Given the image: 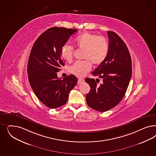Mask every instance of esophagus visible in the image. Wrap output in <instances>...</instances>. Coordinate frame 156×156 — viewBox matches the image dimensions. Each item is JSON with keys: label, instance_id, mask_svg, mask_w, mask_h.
Wrapping results in <instances>:
<instances>
[{"label": "esophagus", "instance_id": "1", "mask_svg": "<svg viewBox=\"0 0 156 156\" xmlns=\"http://www.w3.org/2000/svg\"><path fill=\"white\" fill-rule=\"evenodd\" d=\"M84 80L83 79H80L78 80L77 83H78V84H81V83H83V82H84Z\"/></svg>", "mask_w": 156, "mask_h": 156}]
</instances>
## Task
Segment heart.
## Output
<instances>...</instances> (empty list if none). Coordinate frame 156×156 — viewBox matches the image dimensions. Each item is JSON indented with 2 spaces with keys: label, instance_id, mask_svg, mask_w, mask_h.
<instances>
[{
  "label": "heart",
  "instance_id": "heart-1",
  "mask_svg": "<svg viewBox=\"0 0 156 156\" xmlns=\"http://www.w3.org/2000/svg\"><path fill=\"white\" fill-rule=\"evenodd\" d=\"M77 46L84 49L83 58L86 60L77 61L70 67V72L79 77H82L91 69V63L99 65L106 59L109 50L108 43L101 36L85 32L78 36L75 40ZM74 48L72 46L65 44L61 49V55L66 60L72 59Z\"/></svg>",
  "mask_w": 156,
  "mask_h": 156
}]
</instances>
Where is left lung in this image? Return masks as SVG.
I'll return each instance as SVG.
<instances>
[{"mask_svg":"<svg viewBox=\"0 0 156 156\" xmlns=\"http://www.w3.org/2000/svg\"><path fill=\"white\" fill-rule=\"evenodd\" d=\"M109 50L105 61L92 75L103 79V84L86 78L90 91L86 95L88 106L99 112L109 110L119 104L126 94L132 73L130 55L124 41L113 31H108Z\"/></svg>","mask_w":156,"mask_h":156,"instance_id":"left-lung-1","label":"left lung"}]
</instances>
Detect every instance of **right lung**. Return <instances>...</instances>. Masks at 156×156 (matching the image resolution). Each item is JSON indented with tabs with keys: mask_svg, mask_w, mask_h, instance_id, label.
Returning a JSON list of instances; mask_svg holds the SVG:
<instances>
[{
	"mask_svg": "<svg viewBox=\"0 0 156 156\" xmlns=\"http://www.w3.org/2000/svg\"><path fill=\"white\" fill-rule=\"evenodd\" d=\"M77 31L51 27L37 39L31 50L27 64L30 86L37 98L50 108L64 105L70 90L77 82L73 75L62 79L57 75L62 66H64L62 48Z\"/></svg>",
	"mask_w": 156,
	"mask_h": 156,
	"instance_id": "right-lung-1",
	"label": "right lung"
}]
</instances>
